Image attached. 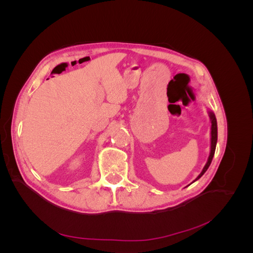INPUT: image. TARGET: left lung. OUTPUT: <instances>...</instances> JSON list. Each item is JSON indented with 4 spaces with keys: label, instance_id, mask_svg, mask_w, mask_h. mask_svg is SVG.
I'll return each instance as SVG.
<instances>
[{
    "label": "left lung",
    "instance_id": "obj_1",
    "mask_svg": "<svg viewBox=\"0 0 253 253\" xmlns=\"http://www.w3.org/2000/svg\"><path fill=\"white\" fill-rule=\"evenodd\" d=\"M208 115H209V118H210V122H211V131H210V153H209V157H208V160H207V163L204 167L203 171L201 172V174L197 176V177L192 181H196L197 179H200L202 176L206 173V171L208 170V168L210 167L211 165V162L213 159V156H214V153H215V148H216V142H217V122H216V117L215 115H214V113L210 110H208ZM191 182V183H192ZM190 183V185H191Z\"/></svg>",
    "mask_w": 253,
    "mask_h": 253
}]
</instances>
